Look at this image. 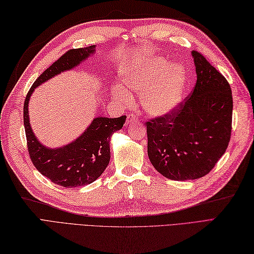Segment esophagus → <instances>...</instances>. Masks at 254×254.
<instances>
[{
    "instance_id": "1",
    "label": "esophagus",
    "mask_w": 254,
    "mask_h": 254,
    "mask_svg": "<svg viewBox=\"0 0 254 254\" xmlns=\"http://www.w3.org/2000/svg\"><path fill=\"white\" fill-rule=\"evenodd\" d=\"M137 121H138V119L134 114H129L127 117V123H132V122H137Z\"/></svg>"
}]
</instances>
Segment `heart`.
I'll use <instances>...</instances> for the list:
<instances>
[{
	"instance_id": "b5f03b06",
	"label": "heart",
	"mask_w": 254,
	"mask_h": 254,
	"mask_svg": "<svg viewBox=\"0 0 254 254\" xmlns=\"http://www.w3.org/2000/svg\"><path fill=\"white\" fill-rule=\"evenodd\" d=\"M185 74L181 65L168 64L163 58H154L144 67L128 73L125 78L127 87L141 94V104L152 115L170 112L180 99ZM124 101H129L128 92L117 89Z\"/></svg>"
}]
</instances>
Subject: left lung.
Listing matches in <instances>:
<instances>
[{
  "mask_svg": "<svg viewBox=\"0 0 254 254\" xmlns=\"http://www.w3.org/2000/svg\"><path fill=\"white\" fill-rule=\"evenodd\" d=\"M191 55L194 89L170 112L145 123L148 158L159 174L176 181L209 174L225 153L232 132L230 84L200 53Z\"/></svg>",
  "mask_w": 254,
  "mask_h": 254,
  "instance_id": "8db88e82",
  "label": "left lung"
}]
</instances>
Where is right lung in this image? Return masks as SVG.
Wrapping results in <instances>:
<instances>
[{
	"instance_id": "1",
	"label": "right lung",
	"mask_w": 254,
	"mask_h": 254,
	"mask_svg": "<svg viewBox=\"0 0 254 254\" xmlns=\"http://www.w3.org/2000/svg\"><path fill=\"white\" fill-rule=\"evenodd\" d=\"M95 46L70 49L36 78L23 103V124L28 152L34 167L53 183L64 188L90 184L102 175L110 162V138L120 130L126 115L117 119L96 117L86 131L72 143L59 148H47L35 138L30 126L28 104L35 87L65 70L78 65L94 53Z\"/></svg>"
}]
</instances>
